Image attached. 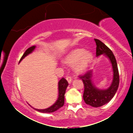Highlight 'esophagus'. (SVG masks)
I'll return each instance as SVG.
<instances>
[{
    "instance_id": "esophagus-1",
    "label": "esophagus",
    "mask_w": 133,
    "mask_h": 133,
    "mask_svg": "<svg viewBox=\"0 0 133 133\" xmlns=\"http://www.w3.org/2000/svg\"><path fill=\"white\" fill-rule=\"evenodd\" d=\"M66 80L68 81V82H69V83H71V82H72V78L71 77H69V76H68V77H66Z\"/></svg>"
}]
</instances>
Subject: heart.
Masks as SVG:
<instances>
[{"mask_svg": "<svg viewBox=\"0 0 133 133\" xmlns=\"http://www.w3.org/2000/svg\"><path fill=\"white\" fill-rule=\"evenodd\" d=\"M92 54L91 52L77 48L72 50L64 57L62 62L68 65H74V69L77 73H81L89 67L92 61Z\"/></svg>", "mask_w": 133, "mask_h": 133, "instance_id": "b5f03b06", "label": "heart"}]
</instances>
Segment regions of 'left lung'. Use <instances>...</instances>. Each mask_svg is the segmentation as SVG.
<instances>
[{
	"instance_id": "obj_1",
	"label": "left lung",
	"mask_w": 133,
	"mask_h": 133,
	"mask_svg": "<svg viewBox=\"0 0 133 133\" xmlns=\"http://www.w3.org/2000/svg\"><path fill=\"white\" fill-rule=\"evenodd\" d=\"M94 41L96 44V56L105 54L112 64L114 72L112 84L106 90H99L96 88L91 82V71H87L84 74L79 75V77L82 79L84 86L83 94L84 102L90 106L98 108L109 103L115 95L119 84V74L116 60L111 50L99 39H94Z\"/></svg>"
}]
</instances>
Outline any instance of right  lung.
Instances as JSON below:
<instances>
[{
	"instance_id": "add662e5",
	"label": "right lung",
	"mask_w": 133,
	"mask_h": 133,
	"mask_svg": "<svg viewBox=\"0 0 133 133\" xmlns=\"http://www.w3.org/2000/svg\"><path fill=\"white\" fill-rule=\"evenodd\" d=\"M35 47H36V46H32L27 49L25 52H24V54L22 55V57L20 59L19 62H21L25 56L29 54L30 53H31L34 50ZM58 85H59V87H58L59 88V97H58L57 101L52 106L50 107V108H47V109H35L36 111H39V112H44V113H49V112H53L54 111H57V109H59V108H61V107L64 106V94L67 87L68 86V82L67 81L66 79L65 78L62 77L59 81Z\"/></svg>"
}]
</instances>
